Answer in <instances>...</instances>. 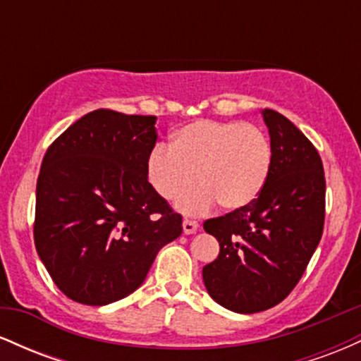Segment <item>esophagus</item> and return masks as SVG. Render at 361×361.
Segmentation results:
<instances>
[{
    "instance_id": "1",
    "label": "esophagus",
    "mask_w": 361,
    "mask_h": 361,
    "mask_svg": "<svg viewBox=\"0 0 361 361\" xmlns=\"http://www.w3.org/2000/svg\"><path fill=\"white\" fill-rule=\"evenodd\" d=\"M198 222L197 221H190V219H185L183 221V233L185 234H195L198 231Z\"/></svg>"
}]
</instances>
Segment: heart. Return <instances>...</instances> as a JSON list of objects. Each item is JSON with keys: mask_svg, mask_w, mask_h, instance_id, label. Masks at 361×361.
Masks as SVG:
<instances>
[{"mask_svg": "<svg viewBox=\"0 0 361 361\" xmlns=\"http://www.w3.org/2000/svg\"><path fill=\"white\" fill-rule=\"evenodd\" d=\"M273 147L259 127L243 122L200 118L173 134L171 147L157 144L146 159V176L164 200L181 198L185 214H204L221 204L226 210L251 205L267 186Z\"/></svg>", "mask_w": 361, "mask_h": 361, "instance_id": "obj_1", "label": "heart"}]
</instances>
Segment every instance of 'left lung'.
Masks as SVG:
<instances>
[{
  "mask_svg": "<svg viewBox=\"0 0 361 361\" xmlns=\"http://www.w3.org/2000/svg\"><path fill=\"white\" fill-rule=\"evenodd\" d=\"M261 114L273 147L267 186L251 205L204 222L221 246L202 270L205 288L239 314L280 304L299 283L324 229L326 180L317 149L279 111Z\"/></svg>",
  "mask_w": 361,
  "mask_h": 361,
  "instance_id": "8db88e82",
  "label": "left lung"
}]
</instances>
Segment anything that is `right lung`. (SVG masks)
Here are the masks:
<instances>
[{
    "mask_svg": "<svg viewBox=\"0 0 361 361\" xmlns=\"http://www.w3.org/2000/svg\"><path fill=\"white\" fill-rule=\"evenodd\" d=\"M154 115L100 109L49 146L37 180L34 239L69 299L106 305L146 280L157 251L181 234V215L146 176Z\"/></svg>",
    "mask_w": 361,
    "mask_h": 361,
    "instance_id": "obj_1",
    "label": "right lung"
}]
</instances>
